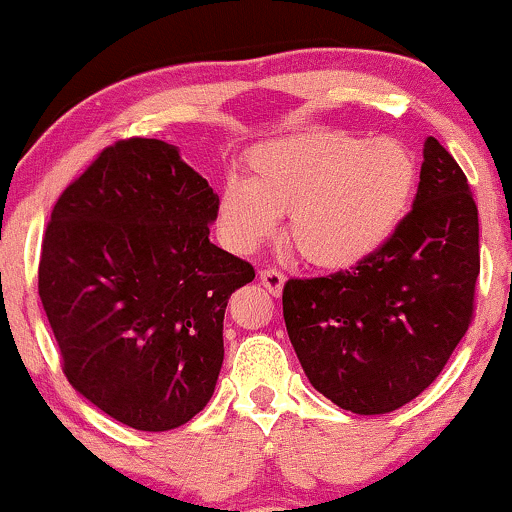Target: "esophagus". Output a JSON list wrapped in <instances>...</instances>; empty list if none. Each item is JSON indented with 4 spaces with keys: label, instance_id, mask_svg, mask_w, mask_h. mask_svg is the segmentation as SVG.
<instances>
[{
    "label": "esophagus",
    "instance_id": "1",
    "mask_svg": "<svg viewBox=\"0 0 512 512\" xmlns=\"http://www.w3.org/2000/svg\"><path fill=\"white\" fill-rule=\"evenodd\" d=\"M260 281H262L264 289L272 293V296H279L281 289H284V284H286V276L281 274L279 269L267 267V269H262V272H260Z\"/></svg>",
    "mask_w": 512,
    "mask_h": 512
}]
</instances>
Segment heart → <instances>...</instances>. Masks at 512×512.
<instances>
[{"label": "heart", "instance_id": "heart-1", "mask_svg": "<svg viewBox=\"0 0 512 512\" xmlns=\"http://www.w3.org/2000/svg\"><path fill=\"white\" fill-rule=\"evenodd\" d=\"M416 190V163L392 139L339 132L255 146L248 180L228 178L216 202L223 243L257 250L289 214V240L305 262L349 269L395 236Z\"/></svg>", "mask_w": 512, "mask_h": 512}]
</instances>
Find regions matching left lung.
Masks as SVG:
<instances>
[{
    "label": "left lung",
    "mask_w": 512,
    "mask_h": 512,
    "mask_svg": "<svg viewBox=\"0 0 512 512\" xmlns=\"http://www.w3.org/2000/svg\"><path fill=\"white\" fill-rule=\"evenodd\" d=\"M477 276L467 175L428 137L414 207L395 236L356 267L286 281V330L310 385L354 414L404 407L467 332Z\"/></svg>",
    "instance_id": "1"
}]
</instances>
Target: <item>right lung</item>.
<instances>
[{"label":"right lung","instance_id":"add662e5","mask_svg":"<svg viewBox=\"0 0 512 512\" xmlns=\"http://www.w3.org/2000/svg\"><path fill=\"white\" fill-rule=\"evenodd\" d=\"M219 195L178 146L122 139L57 199L38 293L79 395L137 431H170L214 395L223 313L255 279L216 248Z\"/></svg>","mask_w":512,"mask_h":512}]
</instances>
